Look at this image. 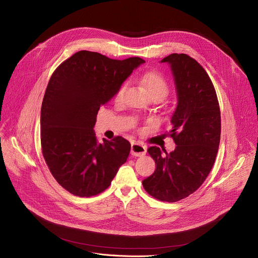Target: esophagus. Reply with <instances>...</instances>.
<instances>
[{
    "instance_id": "esophagus-1",
    "label": "esophagus",
    "mask_w": 258,
    "mask_h": 258,
    "mask_svg": "<svg viewBox=\"0 0 258 258\" xmlns=\"http://www.w3.org/2000/svg\"><path fill=\"white\" fill-rule=\"evenodd\" d=\"M131 154L133 156H143L146 154V147L140 143H133L131 148Z\"/></svg>"
}]
</instances>
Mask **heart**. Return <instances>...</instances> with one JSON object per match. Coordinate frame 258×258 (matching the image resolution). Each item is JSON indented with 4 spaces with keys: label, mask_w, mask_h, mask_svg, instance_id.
<instances>
[{
    "label": "heart",
    "mask_w": 258,
    "mask_h": 258,
    "mask_svg": "<svg viewBox=\"0 0 258 258\" xmlns=\"http://www.w3.org/2000/svg\"><path fill=\"white\" fill-rule=\"evenodd\" d=\"M138 81L141 83L150 93L152 98H158L160 100L165 99L169 93V83L161 74L154 72V71H148L140 75L138 77ZM126 89V84H122L118 89H117L115 93V101H120L123 97V93Z\"/></svg>",
    "instance_id": "obj_1"
}]
</instances>
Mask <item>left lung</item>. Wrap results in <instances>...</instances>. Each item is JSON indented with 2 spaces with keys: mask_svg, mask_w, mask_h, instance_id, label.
I'll list each match as a JSON object with an SVG mask.
<instances>
[{
  "mask_svg": "<svg viewBox=\"0 0 258 258\" xmlns=\"http://www.w3.org/2000/svg\"><path fill=\"white\" fill-rule=\"evenodd\" d=\"M161 62L170 63L177 89L178 104L167 134L177 146L166 156L156 146L147 150L156 169L142 183L154 199L175 203L194 194L212 169L220 142L221 117L214 85L195 58L173 53Z\"/></svg>",
  "mask_w": 258,
  "mask_h": 258,
  "instance_id": "8db88e82",
  "label": "left lung"
}]
</instances>
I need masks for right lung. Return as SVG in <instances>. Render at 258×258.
<instances>
[{
  "instance_id": "add662e5",
  "label": "right lung",
  "mask_w": 258,
  "mask_h": 258,
  "mask_svg": "<svg viewBox=\"0 0 258 258\" xmlns=\"http://www.w3.org/2000/svg\"><path fill=\"white\" fill-rule=\"evenodd\" d=\"M143 62L138 56L119 60L81 50L51 75L41 107V147L50 173L70 194L100 195L126 161L127 140L118 136L99 143L93 126L100 107Z\"/></svg>"
}]
</instances>
